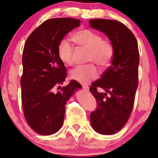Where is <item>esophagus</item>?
<instances>
[{
	"instance_id": "1",
	"label": "esophagus",
	"mask_w": 158,
	"mask_h": 158,
	"mask_svg": "<svg viewBox=\"0 0 158 158\" xmlns=\"http://www.w3.org/2000/svg\"><path fill=\"white\" fill-rule=\"evenodd\" d=\"M82 88L85 90H89V87L87 86V85H82Z\"/></svg>"
}]
</instances>
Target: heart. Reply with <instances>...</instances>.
<instances>
[{
	"instance_id": "heart-1",
	"label": "heart",
	"mask_w": 158,
	"mask_h": 158,
	"mask_svg": "<svg viewBox=\"0 0 158 158\" xmlns=\"http://www.w3.org/2000/svg\"><path fill=\"white\" fill-rule=\"evenodd\" d=\"M74 39L78 44L88 49L86 61L94 62L100 68H108L111 63L114 48L111 41L103 39L102 35L89 29L79 30L74 34ZM59 59L66 65L73 64L74 46L68 39H62L57 48ZM98 70L93 63L78 66L70 70V78L80 83H88L98 77Z\"/></svg>"
}]
</instances>
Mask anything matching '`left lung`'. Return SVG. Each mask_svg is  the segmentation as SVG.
<instances>
[{"mask_svg": "<svg viewBox=\"0 0 158 158\" xmlns=\"http://www.w3.org/2000/svg\"><path fill=\"white\" fill-rule=\"evenodd\" d=\"M89 25L104 32L114 48L111 65L90 88L97 103L90 113L91 126L98 133L113 135L126 124L133 109L138 86V45L132 32L119 21L92 19ZM98 87L106 92L99 93Z\"/></svg>", "mask_w": 158, "mask_h": 158, "instance_id": "8db88e82", "label": "left lung"}]
</instances>
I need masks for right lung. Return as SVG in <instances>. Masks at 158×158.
<instances>
[{"instance_id":"obj_1","label":"right lung","mask_w":158,"mask_h":158,"mask_svg":"<svg viewBox=\"0 0 158 158\" xmlns=\"http://www.w3.org/2000/svg\"><path fill=\"white\" fill-rule=\"evenodd\" d=\"M80 20L59 18L45 21L30 34L23 50L21 101L25 119L36 133L55 134L64 121L65 104L81 85L72 80L60 89L66 68L58 56L59 41L80 25Z\"/></svg>"}]
</instances>
